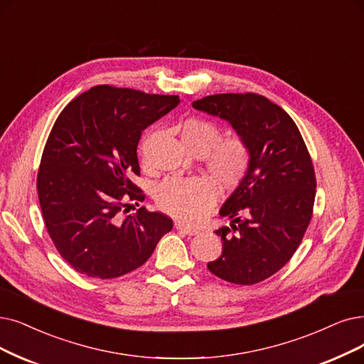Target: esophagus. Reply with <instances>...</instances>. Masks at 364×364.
I'll use <instances>...</instances> for the list:
<instances>
[{"mask_svg": "<svg viewBox=\"0 0 364 364\" xmlns=\"http://www.w3.org/2000/svg\"><path fill=\"white\" fill-rule=\"evenodd\" d=\"M176 228H178L179 231L185 232V235H188V236H196L197 232H198V230H196V228H191V227H186V225L181 224V223H178V224H176Z\"/></svg>", "mask_w": 364, "mask_h": 364, "instance_id": "34e87169", "label": "esophagus"}]
</instances>
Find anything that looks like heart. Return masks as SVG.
Instances as JSON below:
<instances>
[{
    "label": "heart",
    "mask_w": 364,
    "mask_h": 364,
    "mask_svg": "<svg viewBox=\"0 0 364 364\" xmlns=\"http://www.w3.org/2000/svg\"><path fill=\"white\" fill-rule=\"evenodd\" d=\"M183 146L194 155L206 156V167L212 178L224 190H235L245 179L251 164V151L242 137L232 136L221 140V128L216 124L190 118L179 125ZM152 137L141 144L146 154ZM218 198L215 183L208 178H171L159 185L156 203L173 218L197 224L205 218Z\"/></svg>",
    "instance_id": "obj_1"
}]
</instances>
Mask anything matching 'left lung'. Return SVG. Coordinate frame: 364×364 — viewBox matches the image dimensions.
Instances as JSON below:
<instances>
[{
	"label": "left lung",
	"instance_id": "obj_1",
	"mask_svg": "<svg viewBox=\"0 0 364 364\" xmlns=\"http://www.w3.org/2000/svg\"><path fill=\"white\" fill-rule=\"evenodd\" d=\"M193 107L228 121L251 151L248 173L220 210L231 220L215 231L223 254L208 269L237 285L264 281L294 255L311 223L316 181L306 144L291 116L263 95L216 94Z\"/></svg>",
	"mask_w": 364,
	"mask_h": 364
}]
</instances>
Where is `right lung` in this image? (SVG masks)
<instances>
[{"instance_id":"add662e5","label":"right lung","mask_w":364,"mask_h":364,"mask_svg":"<svg viewBox=\"0 0 364 364\" xmlns=\"http://www.w3.org/2000/svg\"><path fill=\"white\" fill-rule=\"evenodd\" d=\"M181 103L178 95L94 86L53 124L37 174L43 220L56 251L76 272L112 279L146 263L173 228L161 212L127 215L144 200L129 181L140 174L141 132Z\"/></svg>"}]
</instances>
